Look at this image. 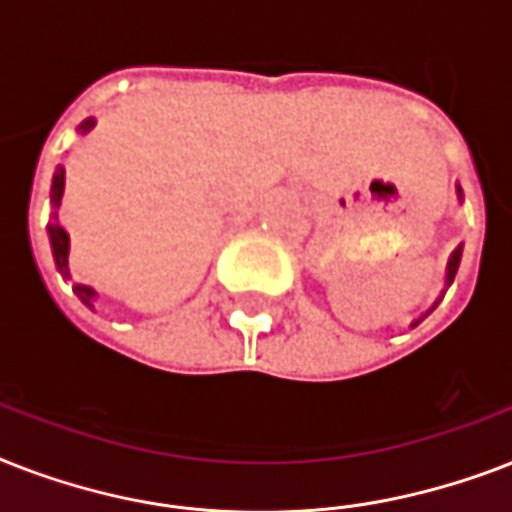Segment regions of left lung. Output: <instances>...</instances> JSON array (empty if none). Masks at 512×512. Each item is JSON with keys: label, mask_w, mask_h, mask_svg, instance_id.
Wrapping results in <instances>:
<instances>
[{"label": "left lung", "mask_w": 512, "mask_h": 512, "mask_svg": "<svg viewBox=\"0 0 512 512\" xmlns=\"http://www.w3.org/2000/svg\"><path fill=\"white\" fill-rule=\"evenodd\" d=\"M460 257H462V247L454 249L452 260H449V271H446V284H452L454 281V273H457V268H460Z\"/></svg>", "instance_id": "1"}]
</instances>
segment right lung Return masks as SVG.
<instances>
[{"mask_svg":"<svg viewBox=\"0 0 512 512\" xmlns=\"http://www.w3.org/2000/svg\"><path fill=\"white\" fill-rule=\"evenodd\" d=\"M92 119H87V122L79 127L82 132L92 130ZM63 185H66V172H63V167H58V172H55V177H52V207H58L60 204V196H63ZM58 215H52V223H50V244H52V255H55V263H58V268L63 273H68V233L66 228L55 220ZM76 295L82 297L84 303L90 305V300L95 297V292H92L90 287H79L76 284Z\"/></svg>","mask_w":512,"mask_h":512,"instance_id":"right-lung-1","label":"right lung"}]
</instances>
